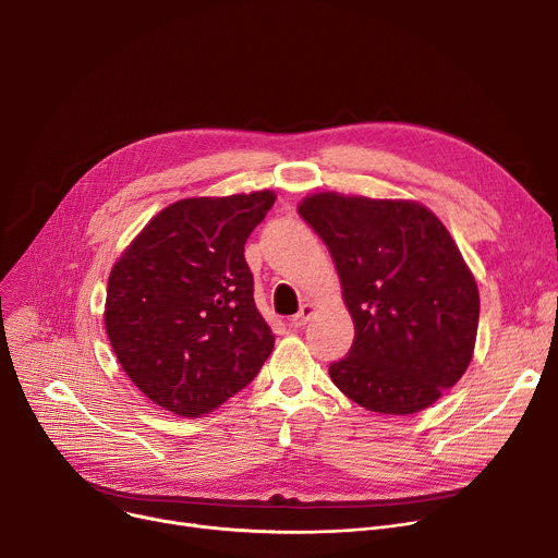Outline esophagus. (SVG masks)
<instances>
[{"mask_svg": "<svg viewBox=\"0 0 558 558\" xmlns=\"http://www.w3.org/2000/svg\"><path fill=\"white\" fill-rule=\"evenodd\" d=\"M313 313H315V306L313 304H304L302 308H299V313L292 317V326H304L311 317H313Z\"/></svg>", "mask_w": 558, "mask_h": 558, "instance_id": "obj_1", "label": "esophagus"}]
</instances>
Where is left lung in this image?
Listing matches in <instances>:
<instances>
[{
	"mask_svg": "<svg viewBox=\"0 0 558 558\" xmlns=\"http://www.w3.org/2000/svg\"><path fill=\"white\" fill-rule=\"evenodd\" d=\"M299 214L328 245L355 324L328 373L360 407L409 415L432 407L474 357L481 296L449 230L415 201L319 192Z\"/></svg>",
	"mask_w": 558,
	"mask_h": 558,
	"instance_id": "8db88e82",
	"label": "left lung"
}]
</instances>
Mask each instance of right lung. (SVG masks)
Segmentation results:
<instances>
[{"instance_id":"obj_1","label":"right lung","mask_w":558,"mask_h":558,"mask_svg":"<svg viewBox=\"0 0 558 558\" xmlns=\"http://www.w3.org/2000/svg\"><path fill=\"white\" fill-rule=\"evenodd\" d=\"M275 198L259 190L171 203L113 264L105 302L111 349L165 411H214L272 353L275 335L254 306L243 245Z\"/></svg>"}]
</instances>
